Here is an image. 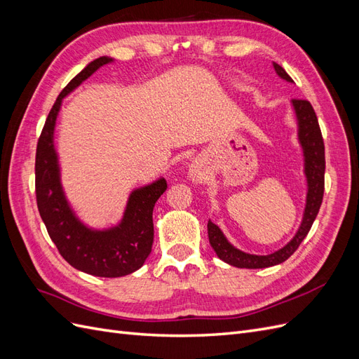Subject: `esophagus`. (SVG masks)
Segmentation results:
<instances>
[{
    "label": "esophagus",
    "mask_w": 359,
    "mask_h": 359,
    "mask_svg": "<svg viewBox=\"0 0 359 359\" xmlns=\"http://www.w3.org/2000/svg\"><path fill=\"white\" fill-rule=\"evenodd\" d=\"M189 178L193 181V182H202L203 180V173L201 172V168L198 166V163H193V165L190 166V170H189Z\"/></svg>",
    "instance_id": "esophagus-1"
}]
</instances>
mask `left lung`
<instances>
[{
  "instance_id": "8db88e82",
  "label": "left lung",
  "mask_w": 359,
  "mask_h": 359,
  "mask_svg": "<svg viewBox=\"0 0 359 359\" xmlns=\"http://www.w3.org/2000/svg\"><path fill=\"white\" fill-rule=\"evenodd\" d=\"M273 66L280 79L293 83L292 78L285 72L283 67L278 66L277 62H273ZM290 106L297 121V139L302 149V170L307 182L306 206H304L301 224L292 240L286 245L278 248L277 252L271 255H252L232 245L227 241V238L224 236L220 227L208 220V238L211 247L223 262L232 266L257 269L283 264L286 259L295 253V250L299 247L304 238L307 236L310 227L319 212L325 184V147L318 116L314 114L313 106L307 100H290Z\"/></svg>"
}]
</instances>
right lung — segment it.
<instances>
[{"mask_svg": "<svg viewBox=\"0 0 359 359\" xmlns=\"http://www.w3.org/2000/svg\"><path fill=\"white\" fill-rule=\"evenodd\" d=\"M114 61L111 57L97 58L67 83L48 115L36 153L37 206L50 240L73 268L109 278L132 274L145 264L154 241L153 210L168 189L166 180L160 177L133 189L121 220L111 227L95 229L79 219L64 191L55 126L62 100L100 67Z\"/></svg>", "mask_w": 359, "mask_h": 359, "instance_id": "right-lung-1", "label": "right lung"}]
</instances>
